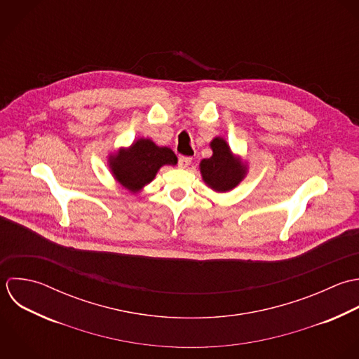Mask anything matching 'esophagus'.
<instances>
[{
    "label": "esophagus",
    "instance_id": "1",
    "mask_svg": "<svg viewBox=\"0 0 359 359\" xmlns=\"http://www.w3.org/2000/svg\"><path fill=\"white\" fill-rule=\"evenodd\" d=\"M191 161H192L191 157L182 156V157H180V160H178V167H180V168H188V167L191 165Z\"/></svg>",
    "mask_w": 359,
    "mask_h": 359
}]
</instances>
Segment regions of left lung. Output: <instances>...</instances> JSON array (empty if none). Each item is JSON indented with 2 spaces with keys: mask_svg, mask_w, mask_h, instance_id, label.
Wrapping results in <instances>:
<instances>
[{
  "mask_svg": "<svg viewBox=\"0 0 359 359\" xmlns=\"http://www.w3.org/2000/svg\"><path fill=\"white\" fill-rule=\"evenodd\" d=\"M212 157L203 158L199 164L201 175L205 184L219 192L226 194L237 188L248 174V164L233 153L227 140L216 136L210 142Z\"/></svg>",
  "mask_w": 359,
  "mask_h": 359,
  "instance_id": "8db88e82",
  "label": "left lung"
}]
</instances>
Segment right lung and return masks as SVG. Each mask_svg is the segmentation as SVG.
<instances>
[{
    "instance_id": "1",
    "label": "right lung",
    "mask_w": 359,
    "mask_h": 359,
    "mask_svg": "<svg viewBox=\"0 0 359 359\" xmlns=\"http://www.w3.org/2000/svg\"><path fill=\"white\" fill-rule=\"evenodd\" d=\"M177 161L170 147L157 146L149 137H140L129 147H121L109 156L114 180L133 195L150 184L163 165H175Z\"/></svg>"
}]
</instances>
